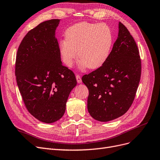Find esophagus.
Here are the masks:
<instances>
[{"label": "esophagus", "mask_w": 160, "mask_h": 160, "mask_svg": "<svg viewBox=\"0 0 160 160\" xmlns=\"http://www.w3.org/2000/svg\"><path fill=\"white\" fill-rule=\"evenodd\" d=\"M76 78L77 82H78V84H80L81 82H82V78H81L80 76V75H78V74H77V75L76 76Z\"/></svg>", "instance_id": "obj_1"}]
</instances>
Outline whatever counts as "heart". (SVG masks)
Listing matches in <instances>:
<instances>
[{
    "instance_id": "1",
    "label": "heart",
    "mask_w": 160,
    "mask_h": 160,
    "mask_svg": "<svg viewBox=\"0 0 160 160\" xmlns=\"http://www.w3.org/2000/svg\"><path fill=\"white\" fill-rule=\"evenodd\" d=\"M64 38L59 42V51L65 65L72 66L78 51L81 67L92 70L101 67L108 60L113 40L108 25L86 22L69 27Z\"/></svg>"
}]
</instances>
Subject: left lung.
<instances>
[{"label": "left lung", "instance_id": "obj_1", "mask_svg": "<svg viewBox=\"0 0 160 160\" xmlns=\"http://www.w3.org/2000/svg\"><path fill=\"white\" fill-rule=\"evenodd\" d=\"M141 76L138 47L127 28L119 23V34L109 57L101 67L82 76L89 90L88 110L98 121L125 114L131 107Z\"/></svg>", "mask_w": 160, "mask_h": 160}]
</instances>
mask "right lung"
Returning <instances> with one entry per match:
<instances>
[{"label": "right lung", "instance_id": "obj_1", "mask_svg": "<svg viewBox=\"0 0 160 160\" xmlns=\"http://www.w3.org/2000/svg\"><path fill=\"white\" fill-rule=\"evenodd\" d=\"M59 22L45 21L29 31L16 54L15 74L23 101L31 115L45 123L63 116L77 84L74 72L62 64L55 38Z\"/></svg>", "mask_w": 160, "mask_h": 160}]
</instances>
